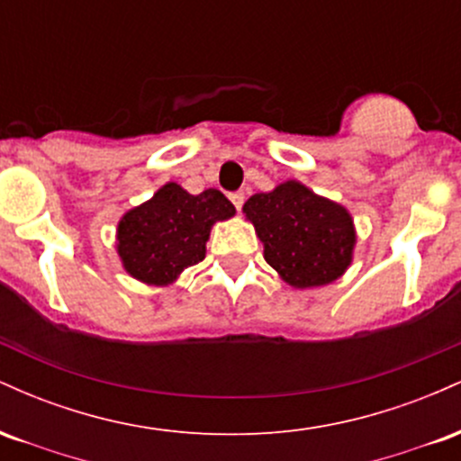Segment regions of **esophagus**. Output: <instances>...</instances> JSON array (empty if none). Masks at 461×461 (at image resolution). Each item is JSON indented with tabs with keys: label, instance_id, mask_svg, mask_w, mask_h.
<instances>
[{
	"label": "esophagus",
	"instance_id": "34e87169",
	"mask_svg": "<svg viewBox=\"0 0 461 461\" xmlns=\"http://www.w3.org/2000/svg\"><path fill=\"white\" fill-rule=\"evenodd\" d=\"M230 201H231V203H234V208L238 210V212H240L242 203H245V193H231L230 194Z\"/></svg>",
	"mask_w": 461,
	"mask_h": 461
}]
</instances>
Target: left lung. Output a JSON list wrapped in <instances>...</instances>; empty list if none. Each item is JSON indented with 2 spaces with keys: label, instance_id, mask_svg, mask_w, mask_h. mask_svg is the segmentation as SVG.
Returning a JSON list of instances; mask_svg holds the SVG:
<instances>
[{
  "label": "left lung",
  "instance_id": "1",
  "mask_svg": "<svg viewBox=\"0 0 461 461\" xmlns=\"http://www.w3.org/2000/svg\"><path fill=\"white\" fill-rule=\"evenodd\" d=\"M242 212L264 242V260L294 288L336 282L353 260L351 214L301 182L290 179L271 193L253 194Z\"/></svg>",
  "mask_w": 461,
  "mask_h": 461
}]
</instances>
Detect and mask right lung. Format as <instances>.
Wrapping results in <instances>:
<instances>
[{"label": "right lung", "mask_w": 461, "mask_h": 461, "mask_svg": "<svg viewBox=\"0 0 461 461\" xmlns=\"http://www.w3.org/2000/svg\"><path fill=\"white\" fill-rule=\"evenodd\" d=\"M236 214L221 190L190 194L168 182L116 227V251L123 268L149 285H168L205 258V242L216 221Z\"/></svg>", "instance_id": "obj_1"}]
</instances>
